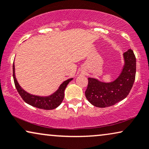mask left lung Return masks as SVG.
Wrapping results in <instances>:
<instances>
[{
    "label": "left lung",
    "instance_id": "left-lung-1",
    "mask_svg": "<svg viewBox=\"0 0 149 149\" xmlns=\"http://www.w3.org/2000/svg\"><path fill=\"white\" fill-rule=\"evenodd\" d=\"M123 58L125 63L120 74L113 81L103 82L89 77L85 94L92 105L100 108L109 107L129 94L136 78V59L131 49L123 53Z\"/></svg>",
    "mask_w": 149,
    "mask_h": 149
}]
</instances>
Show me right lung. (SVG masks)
I'll return each instance as SVG.
<instances>
[{
  "label": "right lung",
  "mask_w": 149,
  "mask_h": 149,
  "mask_svg": "<svg viewBox=\"0 0 149 149\" xmlns=\"http://www.w3.org/2000/svg\"><path fill=\"white\" fill-rule=\"evenodd\" d=\"M13 77L17 91L23 100L29 105L39 109L50 110L54 109L60 105L64 98V91L68 84L72 80V78L65 80L59 86V88L51 95L38 96L30 94L23 89L18 84L15 74V65L13 63Z\"/></svg>",
  "instance_id": "1"
}]
</instances>
